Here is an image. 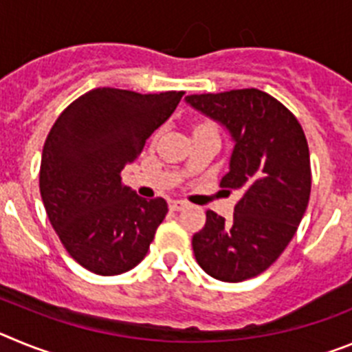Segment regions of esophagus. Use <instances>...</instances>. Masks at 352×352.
<instances>
[{"label": "esophagus", "mask_w": 352, "mask_h": 352, "mask_svg": "<svg viewBox=\"0 0 352 352\" xmlns=\"http://www.w3.org/2000/svg\"><path fill=\"white\" fill-rule=\"evenodd\" d=\"M169 208L173 211H182L183 208H186V203H185V201H170Z\"/></svg>", "instance_id": "esophagus-1"}]
</instances>
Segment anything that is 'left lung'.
Instances as JSON below:
<instances>
[{"instance_id": "left-lung-1", "label": "left lung", "mask_w": 352, "mask_h": 352, "mask_svg": "<svg viewBox=\"0 0 352 352\" xmlns=\"http://www.w3.org/2000/svg\"><path fill=\"white\" fill-rule=\"evenodd\" d=\"M234 141L222 188L241 192L232 220L206 211L192 238L195 261L217 280L243 282L268 270L292 239L310 197V155L294 114L256 88L186 96Z\"/></svg>"}]
</instances>
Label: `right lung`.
Here are the masks:
<instances>
[{"mask_svg":"<svg viewBox=\"0 0 352 352\" xmlns=\"http://www.w3.org/2000/svg\"><path fill=\"white\" fill-rule=\"evenodd\" d=\"M183 91L96 88L72 102L49 132L40 164V195L61 243L82 268L120 275L148 254L167 214L162 197H139L121 170L169 120Z\"/></svg>","mask_w":352,"mask_h":352,"instance_id":"add662e5","label":"right lung"}]
</instances>
